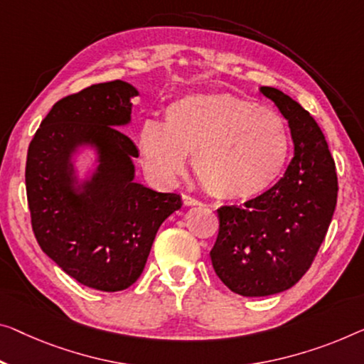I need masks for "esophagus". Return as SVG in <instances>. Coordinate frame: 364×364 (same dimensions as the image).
<instances>
[{"label": "esophagus", "mask_w": 364, "mask_h": 364, "mask_svg": "<svg viewBox=\"0 0 364 364\" xmlns=\"http://www.w3.org/2000/svg\"><path fill=\"white\" fill-rule=\"evenodd\" d=\"M183 204L188 205V208H191V205H200L203 203H200V200H198L196 198L189 196V194H183Z\"/></svg>", "instance_id": "esophagus-1"}]
</instances>
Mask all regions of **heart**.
Segmentation results:
<instances>
[{
  "label": "heart",
  "mask_w": 364,
  "mask_h": 364,
  "mask_svg": "<svg viewBox=\"0 0 364 364\" xmlns=\"http://www.w3.org/2000/svg\"><path fill=\"white\" fill-rule=\"evenodd\" d=\"M164 126L142 124L137 150L156 180L175 181L188 155L213 196L247 200L267 193L289 159V130L273 109L230 95H189L165 109Z\"/></svg>",
  "instance_id": "obj_1"
}]
</instances>
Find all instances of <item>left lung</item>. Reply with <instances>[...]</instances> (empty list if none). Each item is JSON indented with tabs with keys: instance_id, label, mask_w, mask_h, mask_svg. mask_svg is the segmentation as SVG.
Returning <instances> with one entry per match:
<instances>
[{
	"instance_id": "obj_1",
	"label": "left lung",
	"mask_w": 364,
	"mask_h": 364,
	"mask_svg": "<svg viewBox=\"0 0 364 364\" xmlns=\"http://www.w3.org/2000/svg\"><path fill=\"white\" fill-rule=\"evenodd\" d=\"M259 91L283 114L294 156L284 176L245 208L224 205L210 250L215 274L230 291L263 297L294 286L316 258L337 205V171L318 124L283 91Z\"/></svg>"
}]
</instances>
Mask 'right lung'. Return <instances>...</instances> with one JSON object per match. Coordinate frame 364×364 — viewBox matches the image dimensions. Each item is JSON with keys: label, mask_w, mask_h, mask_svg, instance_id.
Masks as SVG:
<instances>
[{"label": "right lung", "mask_w": 364, "mask_h": 364, "mask_svg": "<svg viewBox=\"0 0 364 364\" xmlns=\"http://www.w3.org/2000/svg\"><path fill=\"white\" fill-rule=\"evenodd\" d=\"M139 90L122 80L53 105L27 150L26 191L42 252L78 283L116 292L142 274L155 235L181 196L135 181L132 121ZM83 153L92 165L81 172Z\"/></svg>", "instance_id": "right-lung-1"}]
</instances>
